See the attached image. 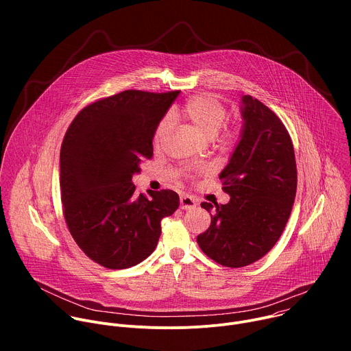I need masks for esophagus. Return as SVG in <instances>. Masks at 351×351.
<instances>
[{
  "instance_id": "esophagus-1",
  "label": "esophagus",
  "mask_w": 351,
  "mask_h": 351,
  "mask_svg": "<svg viewBox=\"0 0 351 351\" xmlns=\"http://www.w3.org/2000/svg\"><path fill=\"white\" fill-rule=\"evenodd\" d=\"M195 206H197V203H195V199L193 197H190L187 194L180 197V208L182 210H186V211L193 210V208H195Z\"/></svg>"
}]
</instances>
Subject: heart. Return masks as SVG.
I'll list each match as a JSON object with an SVG mask.
<instances>
[{"instance_id": "heart-1", "label": "heart", "mask_w": 351, "mask_h": 351, "mask_svg": "<svg viewBox=\"0 0 351 351\" xmlns=\"http://www.w3.org/2000/svg\"><path fill=\"white\" fill-rule=\"evenodd\" d=\"M179 117L203 137L214 138L226 119V108L218 98L208 94H199L190 98L189 101L183 104V107L179 110ZM168 133L169 122L167 119H162L156 128L154 141H162ZM234 136L236 132L226 130L222 134L221 140L228 143L232 141Z\"/></svg>"}]
</instances>
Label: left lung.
I'll return each mask as SVG.
<instances>
[{
	"instance_id": "1",
	"label": "left lung",
	"mask_w": 351,
	"mask_h": 351,
	"mask_svg": "<svg viewBox=\"0 0 351 351\" xmlns=\"http://www.w3.org/2000/svg\"><path fill=\"white\" fill-rule=\"evenodd\" d=\"M243 128L219 175L228 204L203 203L210 228L197 236L215 263L240 268L263 258L279 240L297 189L291 138L282 121L252 95L241 97Z\"/></svg>"
}]
</instances>
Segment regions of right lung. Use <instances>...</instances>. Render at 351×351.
Returning <instances> with one entry per match:
<instances>
[{"instance_id": "right-lung-1", "label": "right lung", "mask_w": 351, "mask_h": 351, "mask_svg": "<svg viewBox=\"0 0 351 351\" xmlns=\"http://www.w3.org/2000/svg\"><path fill=\"white\" fill-rule=\"evenodd\" d=\"M179 91L126 90L84 107L61 145V199L68 229L94 263L110 269L152 254L161 219L179 207L172 190L136 194L140 162L153 157L154 132Z\"/></svg>"}]
</instances>
